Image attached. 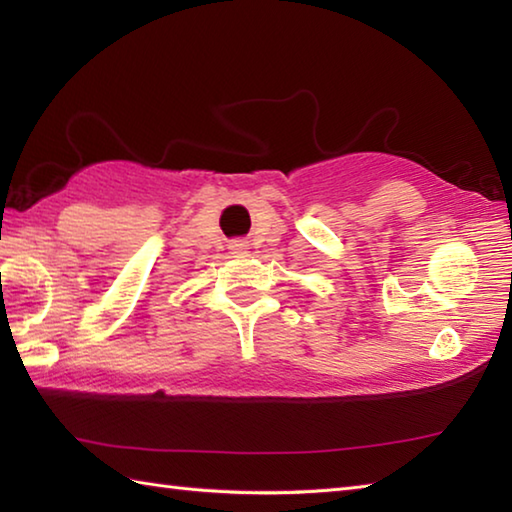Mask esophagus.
Here are the masks:
<instances>
[{"instance_id":"1","label":"esophagus","mask_w":512,"mask_h":512,"mask_svg":"<svg viewBox=\"0 0 512 512\" xmlns=\"http://www.w3.org/2000/svg\"><path fill=\"white\" fill-rule=\"evenodd\" d=\"M229 249L234 254H245L247 252V243H245V240H234V243L229 245Z\"/></svg>"}]
</instances>
